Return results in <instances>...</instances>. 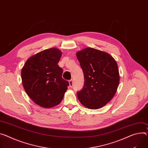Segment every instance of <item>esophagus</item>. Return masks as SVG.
Instances as JSON below:
<instances>
[{
	"label": "esophagus",
	"instance_id": "34e87169",
	"mask_svg": "<svg viewBox=\"0 0 148 148\" xmlns=\"http://www.w3.org/2000/svg\"><path fill=\"white\" fill-rule=\"evenodd\" d=\"M69 84H70V87H73V79L70 80V81H69Z\"/></svg>",
	"mask_w": 148,
	"mask_h": 148
}]
</instances>
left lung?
Returning a JSON list of instances; mask_svg holds the SVG:
<instances>
[{
	"label": "left lung",
	"instance_id": "obj_1",
	"mask_svg": "<svg viewBox=\"0 0 148 148\" xmlns=\"http://www.w3.org/2000/svg\"><path fill=\"white\" fill-rule=\"evenodd\" d=\"M76 55L84 78L83 88L77 93L78 99L87 108L99 109L116 92L120 81L117 62L108 53L90 47Z\"/></svg>",
	"mask_w": 148,
	"mask_h": 148
}]
</instances>
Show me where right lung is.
I'll return each mask as SVG.
<instances>
[{
	"mask_svg": "<svg viewBox=\"0 0 148 148\" xmlns=\"http://www.w3.org/2000/svg\"><path fill=\"white\" fill-rule=\"evenodd\" d=\"M61 55L56 48L45 49L29 57L21 71L26 92L35 104L44 108L59 104L69 86L58 65Z\"/></svg>",
	"mask_w": 148,
	"mask_h": 148,
	"instance_id": "add662e5",
	"label": "right lung"
}]
</instances>
